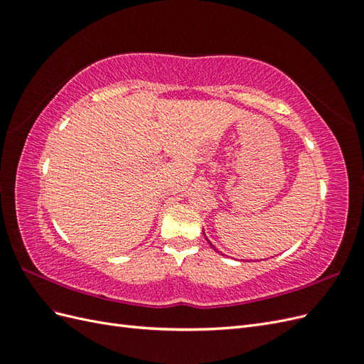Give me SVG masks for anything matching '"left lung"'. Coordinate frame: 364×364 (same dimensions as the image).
Segmentation results:
<instances>
[{"label":"left lung","instance_id":"8db88e82","mask_svg":"<svg viewBox=\"0 0 364 364\" xmlns=\"http://www.w3.org/2000/svg\"><path fill=\"white\" fill-rule=\"evenodd\" d=\"M203 234H205V232H203ZM205 238H206V235H205ZM206 241H208V243H209V245H211V247H213V249H214V250H215V252H217V249H215V247H214V246H213V243H211V241H209V240H208V238H206Z\"/></svg>","mask_w":364,"mask_h":364}]
</instances>
